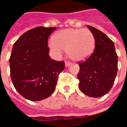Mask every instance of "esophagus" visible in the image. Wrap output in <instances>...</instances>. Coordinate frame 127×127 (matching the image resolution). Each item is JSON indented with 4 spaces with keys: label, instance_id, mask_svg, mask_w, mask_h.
<instances>
[{
    "label": "esophagus",
    "instance_id": "esophagus-1",
    "mask_svg": "<svg viewBox=\"0 0 127 127\" xmlns=\"http://www.w3.org/2000/svg\"><path fill=\"white\" fill-rule=\"evenodd\" d=\"M71 64V62H69V61H66V62H65V66H69Z\"/></svg>",
    "mask_w": 127,
    "mask_h": 127
}]
</instances>
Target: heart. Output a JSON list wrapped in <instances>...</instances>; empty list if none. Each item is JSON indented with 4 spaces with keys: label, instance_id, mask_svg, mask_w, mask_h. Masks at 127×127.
Masks as SVG:
<instances>
[{
    "label": "heart",
    "instance_id": "obj_1",
    "mask_svg": "<svg viewBox=\"0 0 127 127\" xmlns=\"http://www.w3.org/2000/svg\"><path fill=\"white\" fill-rule=\"evenodd\" d=\"M95 42L93 34L90 30L69 29L58 32L49 45L56 56H61L65 50L71 58L82 61L92 54Z\"/></svg>",
    "mask_w": 127,
    "mask_h": 127
}]
</instances>
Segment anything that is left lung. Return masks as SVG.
Returning a JSON list of instances; mask_svg holds the SVG:
<instances>
[{"instance_id": "obj_1", "label": "left lung", "mask_w": 127, "mask_h": 127, "mask_svg": "<svg viewBox=\"0 0 127 127\" xmlns=\"http://www.w3.org/2000/svg\"><path fill=\"white\" fill-rule=\"evenodd\" d=\"M95 40L94 52L85 61L80 62L77 78L79 88L91 97H100L109 92L118 71V56L114 42L106 34L88 26Z\"/></svg>"}]
</instances>
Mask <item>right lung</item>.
<instances>
[{"mask_svg": "<svg viewBox=\"0 0 127 127\" xmlns=\"http://www.w3.org/2000/svg\"><path fill=\"white\" fill-rule=\"evenodd\" d=\"M56 29L43 26L31 29L13 46L11 78L16 91L26 99L36 101L49 97L64 69V61H54L48 54V38Z\"/></svg>", "mask_w": 127, "mask_h": 127, "instance_id": "1", "label": "right lung"}]
</instances>
